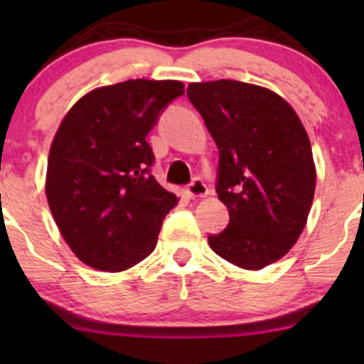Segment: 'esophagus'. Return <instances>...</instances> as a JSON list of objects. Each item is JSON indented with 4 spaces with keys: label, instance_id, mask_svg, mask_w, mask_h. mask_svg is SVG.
I'll list each match as a JSON object with an SVG mask.
<instances>
[{
    "label": "esophagus",
    "instance_id": "esophagus-1",
    "mask_svg": "<svg viewBox=\"0 0 364 364\" xmlns=\"http://www.w3.org/2000/svg\"><path fill=\"white\" fill-rule=\"evenodd\" d=\"M186 193H188V197H192V199H203V197L208 196L209 190L203 179L197 178V179H193L188 186H186Z\"/></svg>",
    "mask_w": 364,
    "mask_h": 364
}]
</instances>
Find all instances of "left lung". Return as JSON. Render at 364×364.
I'll return each instance as SVG.
<instances>
[{
	"label": "left lung",
	"instance_id": "obj_1",
	"mask_svg": "<svg viewBox=\"0 0 364 364\" xmlns=\"http://www.w3.org/2000/svg\"><path fill=\"white\" fill-rule=\"evenodd\" d=\"M186 95L220 151L216 192L230 216L209 247L262 269L294 247L310 215L317 171L306 130L285 98L257 84L190 82Z\"/></svg>",
	"mask_w": 364,
	"mask_h": 364
}]
</instances>
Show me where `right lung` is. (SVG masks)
<instances>
[{
  "label": "right lung",
  "mask_w": 364,
  "mask_h": 364,
  "mask_svg": "<svg viewBox=\"0 0 364 364\" xmlns=\"http://www.w3.org/2000/svg\"><path fill=\"white\" fill-rule=\"evenodd\" d=\"M183 93L179 80H124L90 91L65 114L50 144L46 196L80 262L119 273L155 250L179 199L149 172L155 156L146 135Z\"/></svg>",
  "instance_id": "1"
}]
</instances>
